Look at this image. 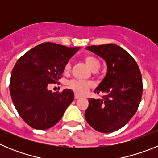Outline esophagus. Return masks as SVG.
I'll return each instance as SVG.
<instances>
[{"mask_svg": "<svg viewBox=\"0 0 158 158\" xmlns=\"http://www.w3.org/2000/svg\"><path fill=\"white\" fill-rule=\"evenodd\" d=\"M80 97H81V96H79V95L77 94V93L74 95V98L75 99H78V98H80Z\"/></svg>", "mask_w": 158, "mask_h": 158, "instance_id": "34e87169", "label": "esophagus"}]
</instances>
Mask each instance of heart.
I'll list each match as a JSON object with an SVG mask.
<instances>
[{
    "mask_svg": "<svg viewBox=\"0 0 158 158\" xmlns=\"http://www.w3.org/2000/svg\"><path fill=\"white\" fill-rule=\"evenodd\" d=\"M84 60L88 66L93 71H96L100 67V62L93 55H86ZM71 69V62H68L64 67V72L68 73ZM67 86L73 90L77 94H85L90 87L93 86V83L90 81H84L80 80H70L67 82Z\"/></svg>",
    "mask_w": 158,
    "mask_h": 158,
    "instance_id": "heart-1",
    "label": "heart"
}]
</instances>
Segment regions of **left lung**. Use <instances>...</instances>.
I'll return each mask as SVG.
<instances>
[{"mask_svg": "<svg viewBox=\"0 0 158 158\" xmlns=\"http://www.w3.org/2000/svg\"><path fill=\"white\" fill-rule=\"evenodd\" d=\"M86 49L105 60L107 72L94 90L107 95L102 99H89L85 119L99 132H114L125 126L139 107L143 90L140 69L129 53L118 45L110 43Z\"/></svg>", "mask_w": 158, "mask_h": 158, "instance_id": "obj_1", "label": "left lung"}]
</instances>
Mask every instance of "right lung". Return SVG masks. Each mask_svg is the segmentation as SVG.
<instances>
[{
  "label": "right lung",
  "instance_id": "1",
  "mask_svg": "<svg viewBox=\"0 0 158 158\" xmlns=\"http://www.w3.org/2000/svg\"><path fill=\"white\" fill-rule=\"evenodd\" d=\"M79 49L44 43L16 62L11 74V97L19 115L32 128L46 130L54 126L74 99L70 89L52 93L47 86L58 83L65 64Z\"/></svg>",
  "mask_w": 158,
  "mask_h": 158
}]
</instances>
